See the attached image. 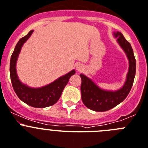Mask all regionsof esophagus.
<instances>
[{"mask_svg": "<svg viewBox=\"0 0 148 148\" xmlns=\"http://www.w3.org/2000/svg\"><path fill=\"white\" fill-rule=\"evenodd\" d=\"M76 69H77V71H81L82 69V64H80V63H77V64L76 65Z\"/></svg>", "mask_w": 148, "mask_h": 148, "instance_id": "obj_1", "label": "esophagus"}]
</instances>
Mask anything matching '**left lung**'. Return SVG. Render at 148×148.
<instances>
[{
    "label": "left lung",
    "mask_w": 148,
    "mask_h": 148,
    "mask_svg": "<svg viewBox=\"0 0 148 148\" xmlns=\"http://www.w3.org/2000/svg\"><path fill=\"white\" fill-rule=\"evenodd\" d=\"M117 42L125 52L129 60V69L126 81L122 88L112 91L101 89L86 75L81 74V98L83 104L90 110L98 112L106 111L122 102L128 95L134 83L136 74V59L130 42L121 32H114Z\"/></svg>",
    "instance_id": "1"
}]
</instances>
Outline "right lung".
Returning <instances> with one entry per match:
<instances>
[{
  "label": "right lung",
  "instance_id": "obj_1",
  "mask_svg": "<svg viewBox=\"0 0 148 148\" xmlns=\"http://www.w3.org/2000/svg\"><path fill=\"white\" fill-rule=\"evenodd\" d=\"M32 32L33 30H32L25 37L21 38L15 46L10 60V77L14 92L21 100L32 107L46 108L53 106L58 102L65 86L69 82L70 77L75 74V71L72 70L51 83L38 88H30L23 84L17 74L16 62L23 45L30 38Z\"/></svg>",
  "mask_w": 148,
  "mask_h": 148
}]
</instances>
